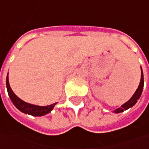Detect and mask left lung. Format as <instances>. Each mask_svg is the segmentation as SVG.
<instances>
[{"label": "left lung", "instance_id": "1", "mask_svg": "<svg viewBox=\"0 0 149 149\" xmlns=\"http://www.w3.org/2000/svg\"><path fill=\"white\" fill-rule=\"evenodd\" d=\"M143 84H144V80H143V70L141 68V79H140V83H139V85L138 87V89H136L135 93L134 94V95L130 98V100L129 101H127L126 103H124L123 105L121 106L120 108H118L116 109L113 113H121V112H123L124 110H127L128 109L133 107L134 105L135 104L138 102V100H139L141 95H142V92H143Z\"/></svg>", "mask_w": 149, "mask_h": 149}]
</instances>
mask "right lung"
Here are the masks:
<instances>
[{
  "mask_svg": "<svg viewBox=\"0 0 149 149\" xmlns=\"http://www.w3.org/2000/svg\"><path fill=\"white\" fill-rule=\"evenodd\" d=\"M6 89H7L9 97L11 100V102L13 103V104L22 113H26V114H30V115H32V116H43V115H45V114L49 113V112L52 111L55 104H57V103H54V104H50V105L39 106L26 103L22 100H20L19 97H17L16 95H15V93L12 91V89L10 86L8 74H7V76H6Z\"/></svg>",
  "mask_w": 149,
  "mask_h": 149,
  "instance_id": "right-lung-1",
  "label": "right lung"
}]
</instances>
